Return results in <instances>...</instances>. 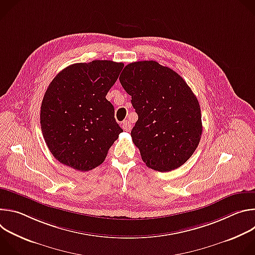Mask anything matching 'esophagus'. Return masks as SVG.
Instances as JSON below:
<instances>
[{
	"label": "esophagus",
	"instance_id": "esophagus-1",
	"mask_svg": "<svg viewBox=\"0 0 255 255\" xmlns=\"http://www.w3.org/2000/svg\"><path fill=\"white\" fill-rule=\"evenodd\" d=\"M131 123L129 122V121H127V120H125V121H123L122 122V128L124 129V130H126V131H130L131 130Z\"/></svg>",
	"mask_w": 255,
	"mask_h": 255
}]
</instances>
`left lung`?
<instances>
[{
  "instance_id": "left-lung-1",
  "label": "left lung",
  "mask_w": 255,
  "mask_h": 255,
  "mask_svg": "<svg viewBox=\"0 0 255 255\" xmlns=\"http://www.w3.org/2000/svg\"><path fill=\"white\" fill-rule=\"evenodd\" d=\"M138 120L131 131L142 160L158 171L183 165L202 136L198 99L178 74L153 60L127 64L119 78Z\"/></svg>"
}]
</instances>
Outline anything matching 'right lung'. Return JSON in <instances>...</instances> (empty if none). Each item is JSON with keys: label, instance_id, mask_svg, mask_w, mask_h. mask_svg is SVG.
<instances>
[{"label": "right lung", "instance_id": "1", "mask_svg": "<svg viewBox=\"0 0 255 255\" xmlns=\"http://www.w3.org/2000/svg\"><path fill=\"white\" fill-rule=\"evenodd\" d=\"M123 66L111 60L75 63L49 84L41 104V131L62 164L80 171L97 167L123 132L106 99Z\"/></svg>", "mask_w": 255, "mask_h": 255}]
</instances>
